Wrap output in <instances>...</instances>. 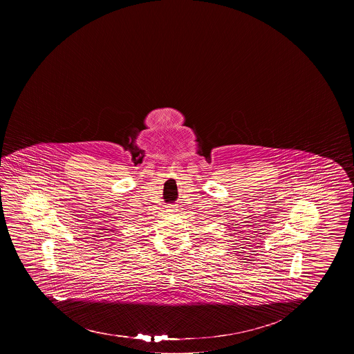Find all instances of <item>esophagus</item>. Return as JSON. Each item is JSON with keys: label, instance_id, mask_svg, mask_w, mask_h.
<instances>
[{"label": "esophagus", "instance_id": "34e87169", "mask_svg": "<svg viewBox=\"0 0 354 354\" xmlns=\"http://www.w3.org/2000/svg\"><path fill=\"white\" fill-rule=\"evenodd\" d=\"M175 205H168L167 206V211H169V212H173V211H175Z\"/></svg>", "mask_w": 354, "mask_h": 354}]
</instances>
